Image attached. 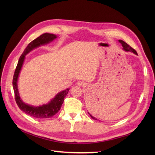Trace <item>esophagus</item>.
<instances>
[{"label": "esophagus", "instance_id": "obj_1", "mask_svg": "<svg viewBox=\"0 0 155 155\" xmlns=\"http://www.w3.org/2000/svg\"><path fill=\"white\" fill-rule=\"evenodd\" d=\"M77 85L79 87H85L86 86V84L84 83V82H82V81H78L77 83Z\"/></svg>", "mask_w": 155, "mask_h": 155}]
</instances>
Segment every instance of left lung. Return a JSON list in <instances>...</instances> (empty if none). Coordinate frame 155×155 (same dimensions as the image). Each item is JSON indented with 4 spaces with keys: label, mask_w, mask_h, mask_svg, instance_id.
I'll use <instances>...</instances> for the list:
<instances>
[{
    "label": "left lung",
    "mask_w": 155,
    "mask_h": 155,
    "mask_svg": "<svg viewBox=\"0 0 155 155\" xmlns=\"http://www.w3.org/2000/svg\"><path fill=\"white\" fill-rule=\"evenodd\" d=\"M119 42L121 44V45H122V46H123V48H124V50H125V51H130V52H133L134 54H135L136 55H138V54H137V51H136L134 48H133L132 47H130V46L128 45V44H127L125 42H124V41H122V40H119ZM88 113L89 114V112H88ZM90 116H91V118H92V119H94V120H97L96 118H95L94 117H93L91 114H90Z\"/></svg>",
    "instance_id": "8db88e82"
}]
</instances>
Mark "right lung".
Segmentation results:
<instances>
[{
    "label": "right lung",
    "instance_id": "right-lung-1",
    "mask_svg": "<svg viewBox=\"0 0 155 155\" xmlns=\"http://www.w3.org/2000/svg\"><path fill=\"white\" fill-rule=\"evenodd\" d=\"M56 38H57V36L55 35L45 33V34H42L34 41H32L31 43H30L28 45L26 46L24 51H23L19 59H18L13 78V87L14 93H15V101L18 107H19V109L25 112L26 114L38 119L50 118L53 117L55 114H57L59 111L61 107L64 97L67 95L69 91V88H67L66 90L58 93L54 99L51 100L48 104L43 105L42 106L39 107H34L26 104L21 99L17 88V80L22 64L24 63L25 55L27 54H28L33 49L38 47V46L41 45L47 44Z\"/></svg>",
    "mask_w": 155,
    "mask_h": 155
}]
</instances>
